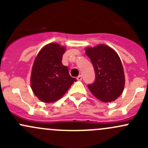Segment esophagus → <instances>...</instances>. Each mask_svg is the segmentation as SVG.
<instances>
[{
  "mask_svg": "<svg viewBox=\"0 0 148 148\" xmlns=\"http://www.w3.org/2000/svg\"><path fill=\"white\" fill-rule=\"evenodd\" d=\"M77 79L78 80V81H82V75L78 76V77H77Z\"/></svg>",
  "mask_w": 148,
  "mask_h": 148,
  "instance_id": "obj_1",
  "label": "esophagus"
}]
</instances>
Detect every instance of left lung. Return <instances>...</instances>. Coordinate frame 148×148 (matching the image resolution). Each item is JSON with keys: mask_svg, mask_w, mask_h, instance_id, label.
Segmentation results:
<instances>
[{"mask_svg": "<svg viewBox=\"0 0 148 148\" xmlns=\"http://www.w3.org/2000/svg\"><path fill=\"white\" fill-rule=\"evenodd\" d=\"M95 72V80L88 84L92 95L104 102H111L122 95L125 86V75L117 53L109 46L99 44L86 48Z\"/></svg>", "mask_w": 148, "mask_h": 148, "instance_id": "8db88e82", "label": "left lung"}]
</instances>
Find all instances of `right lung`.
<instances>
[{
  "label": "right lung",
  "instance_id": "right-lung-1",
  "mask_svg": "<svg viewBox=\"0 0 148 148\" xmlns=\"http://www.w3.org/2000/svg\"><path fill=\"white\" fill-rule=\"evenodd\" d=\"M65 48L55 43L46 45L38 52L32 67L31 89L34 95L46 103L60 99L74 82L68 67L62 64Z\"/></svg>",
  "mask_w": 148,
  "mask_h": 148
}]
</instances>
